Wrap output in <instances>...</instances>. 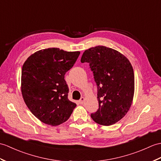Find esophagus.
<instances>
[{"label":"esophagus","instance_id":"34e87169","mask_svg":"<svg viewBox=\"0 0 161 161\" xmlns=\"http://www.w3.org/2000/svg\"><path fill=\"white\" fill-rule=\"evenodd\" d=\"M84 101H85V98L84 97H81V99L79 100V103L80 104H83L84 102Z\"/></svg>","mask_w":161,"mask_h":161}]
</instances>
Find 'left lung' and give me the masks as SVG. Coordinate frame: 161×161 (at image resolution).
<instances>
[{
	"label": "left lung",
	"mask_w": 161,
	"mask_h": 161,
	"mask_svg": "<svg viewBox=\"0 0 161 161\" xmlns=\"http://www.w3.org/2000/svg\"><path fill=\"white\" fill-rule=\"evenodd\" d=\"M81 62L89 64L97 88L99 108L91 114L102 125L119 121L128 113L134 92V75L130 61L113 48L103 46L86 50Z\"/></svg>",
	"instance_id": "8db88e82"
}]
</instances>
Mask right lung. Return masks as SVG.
<instances>
[{
  "mask_svg": "<svg viewBox=\"0 0 161 161\" xmlns=\"http://www.w3.org/2000/svg\"><path fill=\"white\" fill-rule=\"evenodd\" d=\"M80 54V51L48 48L29 56L22 66L21 91L25 102L32 114L46 124H62L76 107L68 99L69 89L64 75Z\"/></svg>",
  "mask_w": 161,
  "mask_h": 161,
  "instance_id": "right-lung-1",
  "label": "right lung"
}]
</instances>
